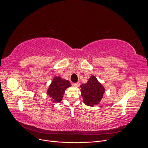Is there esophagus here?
Returning <instances> with one entry per match:
<instances>
[{
	"label": "esophagus",
	"mask_w": 148,
	"mask_h": 148,
	"mask_svg": "<svg viewBox=\"0 0 148 148\" xmlns=\"http://www.w3.org/2000/svg\"><path fill=\"white\" fill-rule=\"evenodd\" d=\"M79 84H80V83H79V82H78V83H73L72 84V85L73 86H75V87H78L79 86Z\"/></svg>",
	"instance_id": "1"
}]
</instances>
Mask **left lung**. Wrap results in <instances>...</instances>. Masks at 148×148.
Instances as JSON below:
<instances>
[{
    "mask_svg": "<svg viewBox=\"0 0 148 148\" xmlns=\"http://www.w3.org/2000/svg\"><path fill=\"white\" fill-rule=\"evenodd\" d=\"M80 88L83 102L88 106L93 107L99 104L105 92L104 87L94 75L91 76L88 82L82 84Z\"/></svg>",
    "mask_w": 148,
    "mask_h": 148,
    "instance_id": "left-lung-1",
    "label": "left lung"
}]
</instances>
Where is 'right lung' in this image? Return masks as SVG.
Masks as SVG:
<instances>
[{
	"instance_id": "obj_1",
	"label": "right lung",
	"mask_w": 148,
	"mask_h": 148,
	"mask_svg": "<svg viewBox=\"0 0 148 148\" xmlns=\"http://www.w3.org/2000/svg\"><path fill=\"white\" fill-rule=\"evenodd\" d=\"M70 86L71 84L69 80L60 77H55L47 89V95L51 98L52 102H59L62 100L66 89Z\"/></svg>"
}]
</instances>
